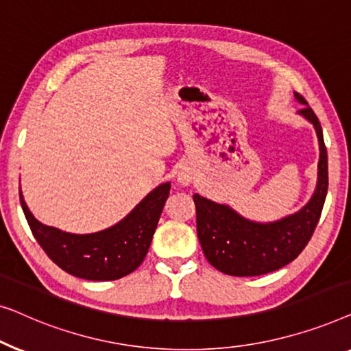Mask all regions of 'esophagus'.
Instances as JSON below:
<instances>
[{
	"label": "esophagus",
	"mask_w": 351,
	"mask_h": 351,
	"mask_svg": "<svg viewBox=\"0 0 351 351\" xmlns=\"http://www.w3.org/2000/svg\"><path fill=\"white\" fill-rule=\"evenodd\" d=\"M192 181H194V173H192L187 167H182V169L178 171V182L182 186H189Z\"/></svg>",
	"instance_id": "1"
}]
</instances>
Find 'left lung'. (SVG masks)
<instances>
[{"instance_id": "obj_1", "label": "left lung", "mask_w": 351, "mask_h": 351, "mask_svg": "<svg viewBox=\"0 0 351 351\" xmlns=\"http://www.w3.org/2000/svg\"><path fill=\"white\" fill-rule=\"evenodd\" d=\"M295 100L305 105L299 110L312 122L319 143L318 182L312 199L298 213L274 223L245 219L230 206L216 204L194 194L197 235L208 263L219 272L234 276H256L278 270L302 253L312 239L328 194V152L317 114L300 93Z\"/></svg>"}]
</instances>
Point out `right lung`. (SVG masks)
<instances>
[{
  "mask_svg": "<svg viewBox=\"0 0 351 351\" xmlns=\"http://www.w3.org/2000/svg\"><path fill=\"white\" fill-rule=\"evenodd\" d=\"M170 182L149 192L121 223L95 234H68L44 226L32 215L21 191V205L34 239L62 270L92 281L119 280L138 269L147 254Z\"/></svg>",
  "mask_w": 351,
  "mask_h": 351,
  "instance_id": "right-lung-1",
  "label": "right lung"
}]
</instances>
